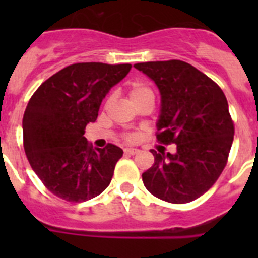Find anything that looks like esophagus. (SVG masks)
I'll list each match as a JSON object with an SVG mask.
<instances>
[{
    "label": "esophagus",
    "mask_w": 258,
    "mask_h": 258,
    "mask_svg": "<svg viewBox=\"0 0 258 258\" xmlns=\"http://www.w3.org/2000/svg\"><path fill=\"white\" fill-rule=\"evenodd\" d=\"M124 152H125V155H136V154H138V152H140V150H138V149H131V147H129V149H125Z\"/></svg>",
    "instance_id": "esophagus-1"
}]
</instances>
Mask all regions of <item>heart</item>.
Here are the masks:
<instances>
[{
	"instance_id": "obj_1",
	"label": "heart",
	"mask_w": 258,
	"mask_h": 258,
	"mask_svg": "<svg viewBox=\"0 0 258 258\" xmlns=\"http://www.w3.org/2000/svg\"><path fill=\"white\" fill-rule=\"evenodd\" d=\"M127 95H129V99H131L133 104L143 99V98H154V93H152L151 88L146 85L145 83H142V81H133V83H131L129 88H127ZM124 138L126 141L136 140L134 134L132 133L125 134Z\"/></svg>"
}]
</instances>
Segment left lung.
Here are the masks:
<instances>
[{
    "instance_id": "obj_1",
    "label": "left lung",
    "mask_w": 258,
    "mask_h": 258,
    "mask_svg": "<svg viewBox=\"0 0 258 258\" xmlns=\"http://www.w3.org/2000/svg\"><path fill=\"white\" fill-rule=\"evenodd\" d=\"M161 94L156 140L177 145V152L151 150L154 165L142 174L145 187L159 199L184 204L216 183L227 164L234 121L222 89L186 61L137 63Z\"/></svg>"
}]
</instances>
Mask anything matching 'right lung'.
I'll list each match as a JSON object with an SVG mask.
<instances>
[{"label":"right lung","mask_w":258,"mask_h":258,"mask_svg":"<svg viewBox=\"0 0 258 258\" xmlns=\"http://www.w3.org/2000/svg\"><path fill=\"white\" fill-rule=\"evenodd\" d=\"M132 64L75 63L38 86L23 116V146L45 187L67 202L81 203L108 187L122 150L108 143L93 149L84 137L103 98Z\"/></svg>","instance_id":"add662e5"}]
</instances>
